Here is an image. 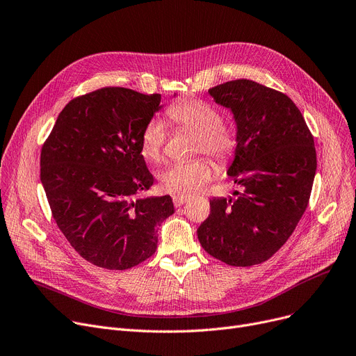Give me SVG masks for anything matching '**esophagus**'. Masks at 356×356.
<instances>
[{
    "mask_svg": "<svg viewBox=\"0 0 356 356\" xmlns=\"http://www.w3.org/2000/svg\"><path fill=\"white\" fill-rule=\"evenodd\" d=\"M186 202H188V197H184V196H173V203H175L176 208H180L181 204H184Z\"/></svg>",
    "mask_w": 356,
    "mask_h": 356,
    "instance_id": "esophagus-1",
    "label": "esophagus"
}]
</instances>
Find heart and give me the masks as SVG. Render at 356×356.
<instances>
[{
	"mask_svg": "<svg viewBox=\"0 0 356 356\" xmlns=\"http://www.w3.org/2000/svg\"><path fill=\"white\" fill-rule=\"evenodd\" d=\"M167 117L177 127L196 136L193 153H204L216 163L227 164L239 148L238 129L222 121L220 111L208 101L191 98L172 104ZM167 133L160 120L145 124L140 136V154L148 163H159L163 157ZM213 176V165L204 157L168 165L159 176L160 188L176 196H191L202 189Z\"/></svg>",
	"mask_w": 356,
	"mask_h": 356,
	"instance_id": "b5f03b06",
	"label": "heart"
}]
</instances>
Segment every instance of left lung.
Returning a JSON list of instances; mask_svg holds the SVG:
<instances>
[{"label":"left lung","instance_id":"obj_1","mask_svg":"<svg viewBox=\"0 0 356 356\" xmlns=\"http://www.w3.org/2000/svg\"><path fill=\"white\" fill-rule=\"evenodd\" d=\"M209 93L236 121L239 148L228 175L239 191L211 200L197 238L228 266L261 264L286 244L307 208L317 165L313 136L283 92L236 79Z\"/></svg>","mask_w":356,"mask_h":356}]
</instances>
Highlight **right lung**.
Returning a JSON list of instances; mask_svg holds the SVG:
<instances>
[{"label":"right lung","instance_id":"add662e5","mask_svg":"<svg viewBox=\"0 0 356 356\" xmlns=\"http://www.w3.org/2000/svg\"><path fill=\"white\" fill-rule=\"evenodd\" d=\"M160 93L106 86L72 99L40 154V180L54 222L82 258L106 270L136 267L157 250L170 196L136 197L154 183L140 136Z\"/></svg>","mask_w":356,"mask_h":356}]
</instances>
